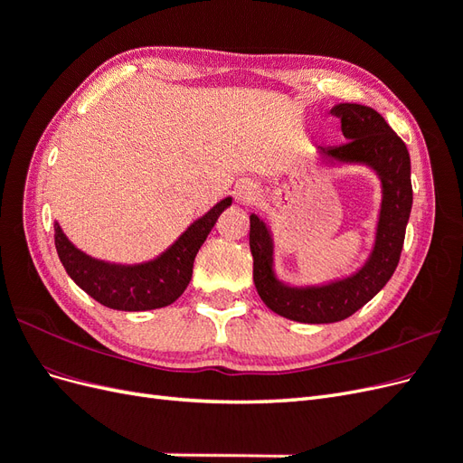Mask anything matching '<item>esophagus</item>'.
Returning a JSON list of instances; mask_svg holds the SVG:
<instances>
[{
	"instance_id": "34e87169",
	"label": "esophagus",
	"mask_w": 463,
	"mask_h": 463,
	"mask_svg": "<svg viewBox=\"0 0 463 463\" xmlns=\"http://www.w3.org/2000/svg\"><path fill=\"white\" fill-rule=\"evenodd\" d=\"M257 197H259V189H257V185L253 184V181L243 179V181H240V184H237V187H235V199L240 201L241 204L253 203Z\"/></svg>"
}]
</instances>
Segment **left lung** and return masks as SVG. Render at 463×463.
<instances>
[{"instance_id":"8db88e82","label":"left lung","mask_w":463,"mask_h":463,"mask_svg":"<svg viewBox=\"0 0 463 463\" xmlns=\"http://www.w3.org/2000/svg\"><path fill=\"white\" fill-rule=\"evenodd\" d=\"M330 111L340 118L347 143L328 148L320 146V156L328 162L369 165L383 185L374 247L365 264L352 276L334 279L330 284L286 286L272 269V233L257 214H250L249 247L260 299L276 315L307 325H326L352 317L386 286L400 262L413 203L410 152L386 119L373 108L361 104H338Z\"/></svg>"}]
</instances>
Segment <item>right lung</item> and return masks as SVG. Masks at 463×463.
<instances>
[{"mask_svg": "<svg viewBox=\"0 0 463 463\" xmlns=\"http://www.w3.org/2000/svg\"><path fill=\"white\" fill-rule=\"evenodd\" d=\"M232 204L220 201L204 216L194 220L160 257L141 264H111L82 253L53 223L55 249L73 282L92 299L118 311H150L172 305L191 282L193 262L214 228L218 216Z\"/></svg>", "mask_w": 463, "mask_h": 463, "instance_id": "right-lung-1", "label": "right lung"}]
</instances>
